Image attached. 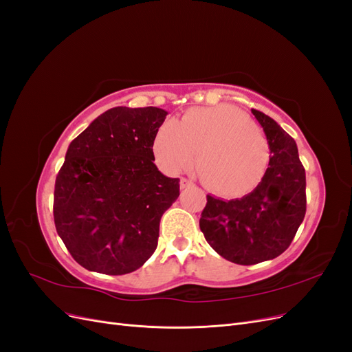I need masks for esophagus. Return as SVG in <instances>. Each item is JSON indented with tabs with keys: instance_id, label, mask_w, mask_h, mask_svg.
I'll use <instances>...</instances> for the list:
<instances>
[{
	"instance_id": "esophagus-1",
	"label": "esophagus",
	"mask_w": 352,
	"mask_h": 352,
	"mask_svg": "<svg viewBox=\"0 0 352 352\" xmlns=\"http://www.w3.org/2000/svg\"><path fill=\"white\" fill-rule=\"evenodd\" d=\"M192 185H194L192 180H189V179H186V177L180 179V188H182V189H185V188H188V186H192Z\"/></svg>"
}]
</instances>
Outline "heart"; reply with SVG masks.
<instances>
[{
	"mask_svg": "<svg viewBox=\"0 0 352 352\" xmlns=\"http://www.w3.org/2000/svg\"><path fill=\"white\" fill-rule=\"evenodd\" d=\"M198 167L210 190L239 197L257 186L270 162L267 138L230 105L189 110L182 120H166L154 138V154L168 173Z\"/></svg>",
	"mask_w": 352,
	"mask_h": 352,
	"instance_id": "1",
	"label": "heart"
}]
</instances>
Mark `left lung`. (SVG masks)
I'll list each match as a JSON object with an SVG mask.
<instances>
[{
	"label": "left lung",
	"mask_w": 352,
	"mask_h": 352,
	"mask_svg": "<svg viewBox=\"0 0 352 352\" xmlns=\"http://www.w3.org/2000/svg\"><path fill=\"white\" fill-rule=\"evenodd\" d=\"M270 146V162L252 192L225 201L207 195L199 229L210 247L232 263L273 260L289 247L305 216V170L294 138L272 117L251 110Z\"/></svg>",
	"instance_id": "obj_1"
}]
</instances>
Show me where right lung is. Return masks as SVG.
<instances>
[{
    "label": "right lung",
    "instance_id": "obj_1",
    "mask_svg": "<svg viewBox=\"0 0 352 352\" xmlns=\"http://www.w3.org/2000/svg\"><path fill=\"white\" fill-rule=\"evenodd\" d=\"M166 116L157 107H114L70 142L56 179L54 223L87 270L126 274L154 254L160 220L179 197V179L154 164Z\"/></svg>",
    "mask_w": 352,
    "mask_h": 352
}]
</instances>
